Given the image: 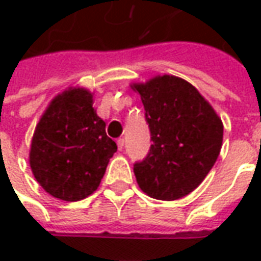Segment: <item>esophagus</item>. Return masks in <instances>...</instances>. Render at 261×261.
Wrapping results in <instances>:
<instances>
[{"label":"esophagus","mask_w":261,"mask_h":261,"mask_svg":"<svg viewBox=\"0 0 261 261\" xmlns=\"http://www.w3.org/2000/svg\"><path fill=\"white\" fill-rule=\"evenodd\" d=\"M117 147H119V151H123V148H124V138H119L117 140Z\"/></svg>","instance_id":"obj_1"}]
</instances>
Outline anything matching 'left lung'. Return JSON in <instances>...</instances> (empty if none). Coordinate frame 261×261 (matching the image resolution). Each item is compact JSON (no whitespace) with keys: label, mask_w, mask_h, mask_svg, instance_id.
<instances>
[{"label":"left lung","mask_w":261,"mask_h":261,"mask_svg":"<svg viewBox=\"0 0 261 261\" xmlns=\"http://www.w3.org/2000/svg\"><path fill=\"white\" fill-rule=\"evenodd\" d=\"M141 96L152 145L134 165L137 183L147 196L173 201L201 185L218 158L224 124L196 86L175 75L133 82Z\"/></svg>","instance_id":"left-lung-1"}]
</instances>
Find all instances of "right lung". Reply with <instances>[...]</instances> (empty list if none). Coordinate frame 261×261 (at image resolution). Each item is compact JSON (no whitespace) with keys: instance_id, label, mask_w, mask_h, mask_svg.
<instances>
[{"instance_id":"right-lung-1","label":"right lung","mask_w":261,"mask_h":261,"mask_svg":"<svg viewBox=\"0 0 261 261\" xmlns=\"http://www.w3.org/2000/svg\"><path fill=\"white\" fill-rule=\"evenodd\" d=\"M105 127L89 89L69 86L51 99L29 149L32 173L44 192L63 201H80L96 192L117 151Z\"/></svg>"}]
</instances>
